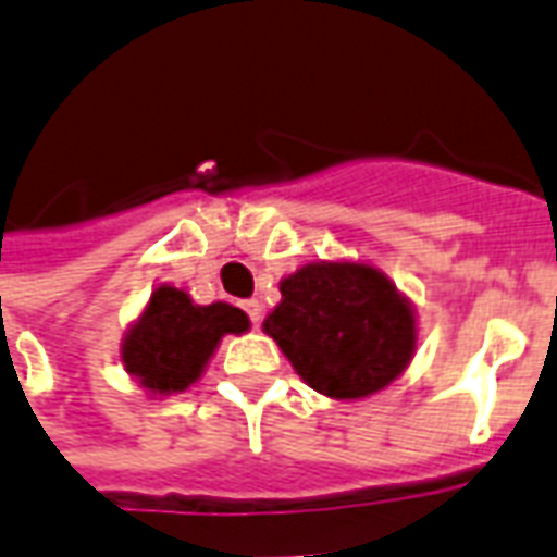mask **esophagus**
<instances>
[{"label": "esophagus", "mask_w": 557, "mask_h": 557, "mask_svg": "<svg viewBox=\"0 0 557 557\" xmlns=\"http://www.w3.org/2000/svg\"><path fill=\"white\" fill-rule=\"evenodd\" d=\"M242 310L247 313V319H250L253 325H259V319H262V304L256 301V298H247V301H242Z\"/></svg>", "instance_id": "34e87169"}]
</instances>
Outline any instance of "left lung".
I'll list each match as a JSON object with an SVG mask.
<instances>
[{"instance_id":"left-lung-1","label":"left lung","mask_w":557,"mask_h":557,"mask_svg":"<svg viewBox=\"0 0 557 557\" xmlns=\"http://www.w3.org/2000/svg\"><path fill=\"white\" fill-rule=\"evenodd\" d=\"M280 295L265 331L319 394L370 397L411 361L414 313L382 271L313 262L283 280Z\"/></svg>"}]
</instances>
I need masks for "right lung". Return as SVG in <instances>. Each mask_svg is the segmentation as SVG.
Returning <instances> with one entry per match:
<instances>
[{
	"label": "right lung",
	"mask_w": 557,
	"mask_h": 557,
	"mask_svg": "<svg viewBox=\"0 0 557 557\" xmlns=\"http://www.w3.org/2000/svg\"><path fill=\"white\" fill-rule=\"evenodd\" d=\"M250 322L238 307H199L182 289L158 286L137 325L127 331L122 361L151 394H178L202 375L223 334H242Z\"/></svg>",
	"instance_id": "obj_1"
}]
</instances>
